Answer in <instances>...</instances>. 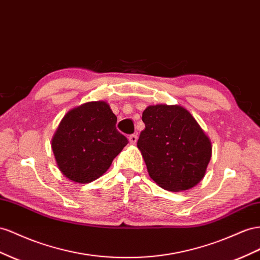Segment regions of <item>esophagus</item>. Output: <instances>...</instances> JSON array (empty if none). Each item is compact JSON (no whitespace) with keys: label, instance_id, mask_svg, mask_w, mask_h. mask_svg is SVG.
I'll use <instances>...</instances> for the list:
<instances>
[{"label":"esophagus","instance_id":"1","mask_svg":"<svg viewBox=\"0 0 260 260\" xmlns=\"http://www.w3.org/2000/svg\"><path fill=\"white\" fill-rule=\"evenodd\" d=\"M137 141H138V136L137 135H131L129 137V142H130L131 145H135L137 143Z\"/></svg>","mask_w":260,"mask_h":260}]
</instances>
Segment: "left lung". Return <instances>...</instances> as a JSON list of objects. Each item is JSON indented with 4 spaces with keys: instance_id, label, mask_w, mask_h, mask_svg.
<instances>
[{
    "instance_id": "8db88e82",
    "label": "left lung",
    "mask_w": 260,
    "mask_h": 260,
    "mask_svg": "<svg viewBox=\"0 0 260 260\" xmlns=\"http://www.w3.org/2000/svg\"><path fill=\"white\" fill-rule=\"evenodd\" d=\"M141 152L150 177L166 190H188L205 177L212 155L209 137L179 105L157 104L142 114Z\"/></svg>"
}]
</instances>
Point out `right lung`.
I'll return each instance as SVG.
<instances>
[{
    "label": "right lung",
    "mask_w": 260,
    "mask_h": 260,
    "mask_svg": "<svg viewBox=\"0 0 260 260\" xmlns=\"http://www.w3.org/2000/svg\"><path fill=\"white\" fill-rule=\"evenodd\" d=\"M116 123L117 117L105 101L87 102L69 110L51 140L62 175L78 184H87L106 173L128 144Z\"/></svg>",
    "instance_id": "right-lung-1"
}]
</instances>
